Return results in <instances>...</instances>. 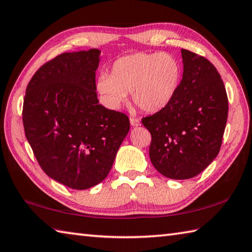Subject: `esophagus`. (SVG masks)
Masks as SVG:
<instances>
[{"label":"esophagus","instance_id":"1","mask_svg":"<svg viewBox=\"0 0 252 252\" xmlns=\"http://www.w3.org/2000/svg\"><path fill=\"white\" fill-rule=\"evenodd\" d=\"M130 123L132 126H139L141 123H140V120L137 119V118H134V117H131L130 118Z\"/></svg>","mask_w":252,"mask_h":252}]
</instances>
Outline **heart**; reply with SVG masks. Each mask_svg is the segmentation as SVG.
Instances as JSON below:
<instances>
[{"label": "heart", "mask_w": 252, "mask_h": 252, "mask_svg": "<svg viewBox=\"0 0 252 252\" xmlns=\"http://www.w3.org/2000/svg\"><path fill=\"white\" fill-rule=\"evenodd\" d=\"M181 81V65L167 52H137L118 59L110 75L98 78L97 90L113 109L126 100L127 93L142 110L157 112L174 99Z\"/></svg>", "instance_id": "b5f03b06"}]
</instances>
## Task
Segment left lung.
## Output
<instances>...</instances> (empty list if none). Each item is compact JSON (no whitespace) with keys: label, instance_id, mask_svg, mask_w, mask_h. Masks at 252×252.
Listing matches in <instances>:
<instances>
[{"label":"left lung","instance_id":"obj_1","mask_svg":"<svg viewBox=\"0 0 252 252\" xmlns=\"http://www.w3.org/2000/svg\"><path fill=\"white\" fill-rule=\"evenodd\" d=\"M184 74L168 106L142 119L152 135L150 158L167 178H193L218 156L228 116L220 73L208 59L181 49Z\"/></svg>","mask_w":252,"mask_h":252}]
</instances>
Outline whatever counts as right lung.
Here are the masks:
<instances>
[{"label":"right lung","instance_id":"add662e5","mask_svg":"<svg viewBox=\"0 0 252 252\" xmlns=\"http://www.w3.org/2000/svg\"><path fill=\"white\" fill-rule=\"evenodd\" d=\"M100 50L65 52L33 74L23 105L25 135L42 170L76 190L109 174L130 130L126 115L99 105Z\"/></svg>","mask_w":252,"mask_h":252}]
</instances>
